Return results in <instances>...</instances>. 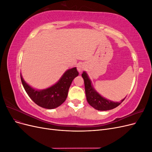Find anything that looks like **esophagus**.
I'll use <instances>...</instances> for the list:
<instances>
[{
  "instance_id": "obj_1",
  "label": "esophagus",
  "mask_w": 152,
  "mask_h": 152,
  "mask_svg": "<svg viewBox=\"0 0 152 152\" xmlns=\"http://www.w3.org/2000/svg\"><path fill=\"white\" fill-rule=\"evenodd\" d=\"M86 68V66L84 63H79L77 65V70H79V72H81L82 71H83L84 69Z\"/></svg>"
}]
</instances>
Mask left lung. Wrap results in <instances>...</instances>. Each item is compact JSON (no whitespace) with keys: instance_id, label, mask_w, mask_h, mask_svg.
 I'll list each match as a JSON object with an SVG mask.
<instances>
[{"instance_id":"8db88e82","label":"left lung","mask_w":152,"mask_h":152,"mask_svg":"<svg viewBox=\"0 0 152 152\" xmlns=\"http://www.w3.org/2000/svg\"><path fill=\"white\" fill-rule=\"evenodd\" d=\"M82 77L84 81L85 91L87 102L96 110H100V111H106V110L113 109L117 107L126 98L121 100V102H113L105 99L94 90L92 86L91 80L89 79L88 75L86 72H83Z\"/></svg>"}]
</instances>
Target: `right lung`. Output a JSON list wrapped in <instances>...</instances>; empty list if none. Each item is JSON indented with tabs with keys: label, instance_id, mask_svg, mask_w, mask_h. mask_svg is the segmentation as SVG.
<instances>
[{
	"label": "right lung",
	"instance_id": "right-lung-1",
	"mask_svg": "<svg viewBox=\"0 0 152 152\" xmlns=\"http://www.w3.org/2000/svg\"><path fill=\"white\" fill-rule=\"evenodd\" d=\"M78 75L79 72L75 67L69 69L56 84L48 89L39 91L27 84L20 74L22 84L29 97L39 107L47 109L57 108L65 102L72 82Z\"/></svg>",
	"mask_w": 152,
	"mask_h": 152
}]
</instances>
